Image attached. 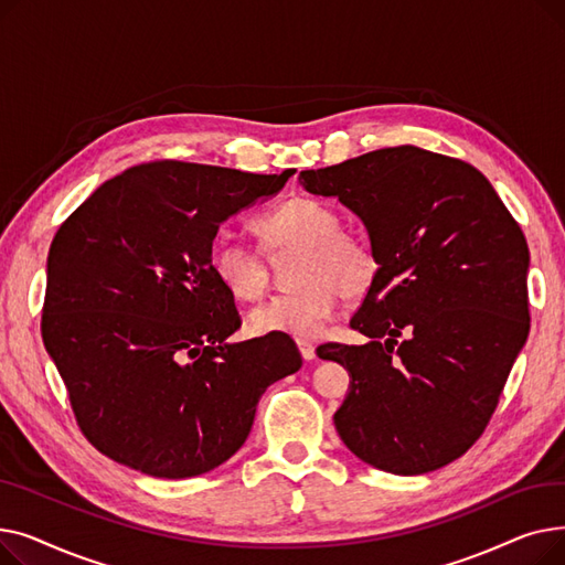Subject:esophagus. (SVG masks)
Returning <instances> with one entry per match:
<instances>
[{"label":"esophagus","mask_w":565,"mask_h":565,"mask_svg":"<svg viewBox=\"0 0 565 565\" xmlns=\"http://www.w3.org/2000/svg\"><path fill=\"white\" fill-rule=\"evenodd\" d=\"M298 348H300L302 360H307V362L316 360V345H313L311 341H305V339H300V341H298Z\"/></svg>","instance_id":"1"}]
</instances>
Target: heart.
<instances>
[{
	"label": "heart",
	"instance_id": "heart-1",
	"mask_svg": "<svg viewBox=\"0 0 565 565\" xmlns=\"http://www.w3.org/2000/svg\"><path fill=\"white\" fill-rule=\"evenodd\" d=\"M263 249L273 256L298 252L288 267L295 286L249 313L258 334L279 332L298 339L322 334L339 309L341 295L358 300L380 273V260L364 235L343 231L332 205L309 196L284 201L254 220ZM211 270L237 300H256L267 286L263 254L222 233L207 249Z\"/></svg>",
	"mask_w": 565,
	"mask_h": 565
}]
</instances>
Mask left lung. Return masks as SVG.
I'll list each match as a JSON object with an SVG mask.
<instances>
[{"mask_svg":"<svg viewBox=\"0 0 565 565\" xmlns=\"http://www.w3.org/2000/svg\"><path fill=\"white\" fill-rule=\"evenodd\" d=\"M339 196L371 237L380 273L350 328L324 343L350 373L334 414L345 447L375 469L435 471L473 447L529 334V247L488 178L417 146L380 148L300 173Z\"/></svg>","mask_w":565,"mask_h":565,"instance_id":"left-lung-1","label":"left lung"}]
</instances>
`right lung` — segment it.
Instances as JSON below:
<instances>
[{"label": "right lung", "instance_id": "obj_1", "mask_svg": "<svg viewBox=\"0 0 565 565\" xmlns=\"http://www.w3.org/2000/svg\"><path fill=\"white\" fill-rule=\"evenodd\" d=\"M290 175L146 162L58 226L43 343L107 458L156 479L199 477L243 447L263 392L300 371L286 334L226 341L243 320L207 260L220 224Z\"/></svg>", "mask_w": 565, "mask_h": 565}]
</instances>
